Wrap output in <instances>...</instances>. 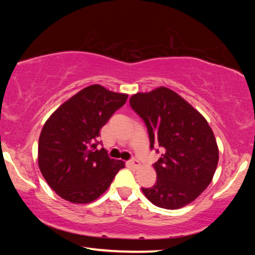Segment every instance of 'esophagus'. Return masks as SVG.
<instances>
[{
  "label": "esophagus",
  "mask_w": 255,
  "mask_h": 255,
  "mask_svg": "<svg viewBox=\"0 0 255 255\" xmlns=\"http://www.w3.org/2000/svg\"><path fill=\"white\" fill-rule=\"evenodd\" d=\"M129 164H130L132 167H140V166H141L140 162L136 158H132L130 161H129Z\"/></svg>",
  "instance_id": "obj_1"
}]
</instances>
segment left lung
Listing matches in <instances>:
<instances>
[{"instance_id":"obj_1","label":"left lung","mask_w":255,"mask_h":255,"mask_svg":"<svg viewBox=\"0 0 255 255\" xmlns=\"http://www.w3.org/2000/svg\"><path fill=\"white\" fill-rule=\"evenodd\" d=\"M129 103L147 126L150 148L164 150L153 164L155 184L141 188L144 196L165 209L192 203L207 188L218 164L217 142L207 121L164 86L134 94Z\"/></svg>"}]
</instances>
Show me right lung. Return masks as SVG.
<instances>
[{
    "instance_id": "obj_1",
    "label": "right lung",
    "mask_w": 255,
    "mask_h": 255,
    "mask_svg": "<svg viewBox=\"0 0 255 255\" xmlns=\"http://www.w3.org/2000/svg\"><path fill=\"white\" fill-rule=\"evenodd\" d=\"M94 84L81 90L48 118L38 143V165L53 191L74 204H88L110 187L125 167L99 150L102 127L127 101Z\"/></svg>"
}]
</instances>
